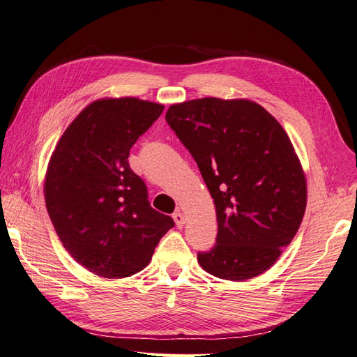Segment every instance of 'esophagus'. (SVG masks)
I'll return each mask as SVG.
<instances>
[{
    "label": "esophagus",
    "mask_w": 357,
    "mask_h": 357,
    "mask_svg": "<svg viewBox=\"0 0 357 357\" xmlns=\"http://www.w3.org/2000/svg\"><path fill=\"white\" fill-rule=\"evenodd\" d=\"M174 217V222H176V225L178 228H181L185 225V215H183V213H180V211H177L176 214L172 215Z\"/></svg>",
    "instance_id": "obj_1"
}]
</instances>
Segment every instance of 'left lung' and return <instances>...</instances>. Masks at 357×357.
Here are the masks:
<instances>
[{
	"label": "left lung",
	"instance_id": "obj_1",
	"mask_svg": "<svg viewBox=\"0 0 357 357\" xmlns=\"http://www.w3.org/2000/svg\"><path fill=\"white\" fill-rule=\"evenodd\" d=\"M166 121L191 152L214 199L217 242L197 254L200 266L232 282L270 270L307 208V178L285 129L245 98L172 105Z\"/></svg>",
	"mask_w": 357,
	"mask_h": 357
}]
</instances>
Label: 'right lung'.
Masks as SVG:
<instances>
[{
    "label": "right lung",
    "mask_w": 357,
    "mask_h": 357,
    "mask_svg": "<svg viewBox=\"0 0 357 357\" xmlns=\"http://www.w3.org/2000/svg\"><path fill=\"white\" fill-rule=\"evenodd\" d=\"M165 106L135 97L86 106L58 140L46 178V208L77 264L106 279L146 266L174 220L152 209L129 151Z\"/></svg>",
    "instance_id": "1"
}]
</instances>
